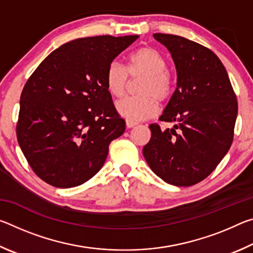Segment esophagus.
<instances>
[{"instance_id":"1","label":"esophagus","mask_w":253,"mask_h":253,"mask_svg":"<svg viewBox=\"0 0 253 253\" xmlns=\"http://www.w3.org/2000/svg\"><path fill=\"white\" fill-rule=\"evenodd\" d=\"M126 126H127V128H132V127L137 126V123H134V122H129V121H127V122H126Z\"/></svg>"}]
</instances>
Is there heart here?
Returning <instances> with one entry per match:
<instances>
[{"mask_svg":"<svg viewBox=\"0 0 253 253\" xmlns=\"http://www.w3.org/2000/svg\"><path fill=\"white\" fill-rule=\"evenodd\" d=\"M142 78L137 85L138 96L127 97L116 104L117 113L129 122L151 118L157 111V100L166 102L173 95L174 80L168 70V60L153 46H140L128 55L127 70L113 61L107 68L105 83L111 96L125 95L129 78Z\"/></svg>","mask_w":253,"mask_h":253,"instance_id":"1","label":"heart"}]
</instances>
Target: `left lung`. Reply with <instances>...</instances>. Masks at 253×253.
Returning <instances> with one entry per match:
<instances>
[{"mask_svg": "<svg viewBox=\"0 0 253 253\" xmlns=\"http://www.w3.org/2000/svg\"><path fill=\"white\" fill-rule=\"evenodd\" d=\"M154 38L169 49L176 68V89L160 117L175 125L166 129L149 125L152 137L143 155L164 182L191 186L208 177L230 149L237 96L213 51L174 34Z\"/></svg>", "mask_w": 253, "mask_h": 253, "instance_id": "left-lung-1", "label": "left lung"}]
</instances>
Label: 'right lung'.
I'll return each instance as SVG.
<instances>
[{
    "label": "right lung",
    "instance_id": "1",
    "mask_svg": "<svg viewBox=\"0 0 253 253\" xmlns=\"http://www.w3.org/2000/svg\"><path fill=\"white\" fill-rule=\"evenodd\" d=\"M138 36L80 38L52 51L25 84L16 137L33 172L78 186L99 172L125 121L106 88L107 68Z\"/></svg>",
    "mask_w": 253,
    "mask_h": 253
}]
</instances>
